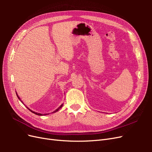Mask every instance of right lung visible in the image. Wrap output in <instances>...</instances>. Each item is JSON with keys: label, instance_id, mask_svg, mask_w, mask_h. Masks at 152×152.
Returning a JSON list of instances; mask_svg holds the SVG:
<instances>
[{"label": "right lung", "instance_id": "obj_1", "mask_svg": "<svg viewBox=\"0 0 152 152\" xmlns=\"http://www.w3.org/2000/svg\"><path fill=\"white\" fill-rule=\"evenodd\" d=\"M16 95H17V96H18V99H19L21 102V103H23V102L21 101V98L19 97V96H18V94H17V93L16 92ZM23 104H24L23 103ZM63 104H61L60 106H59V107L56 110H54V111L53 112V113H54V112H58V110L60 109L62 107H63ZM26 108H28V107H26ZM28 109L30 110V111H31L32 113H35V114H36V115H40V116H42V115H49V113H45V114H42V113H37V112H34V111H32L31 110H30V108H28Z\"/></svg>", "mask_w": 152, "mask_h": 152}]
</instances>
